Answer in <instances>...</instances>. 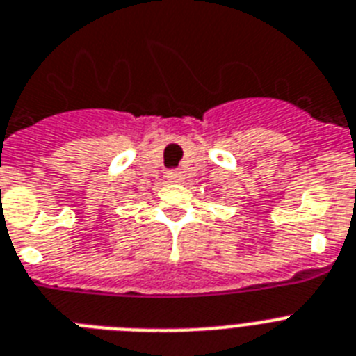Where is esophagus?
Segmentation results:
<instances>
[{
  "mask_svg": "<svg viewBox=\"0 0 356 356\" xmlns=\"http://www.w3.org/2000/svg\"><path fill=\"white\" fill-rule=\"evenodd\" d=\"M167 178L171 181H184L185 176L181 175L180 171H171V172H167Z\"/></svg>",
  "mask_w": 356,
  "mask_h": 356,
  "instance_id": "obj_1",
  "label": "esophagus"
}]
</instances>
